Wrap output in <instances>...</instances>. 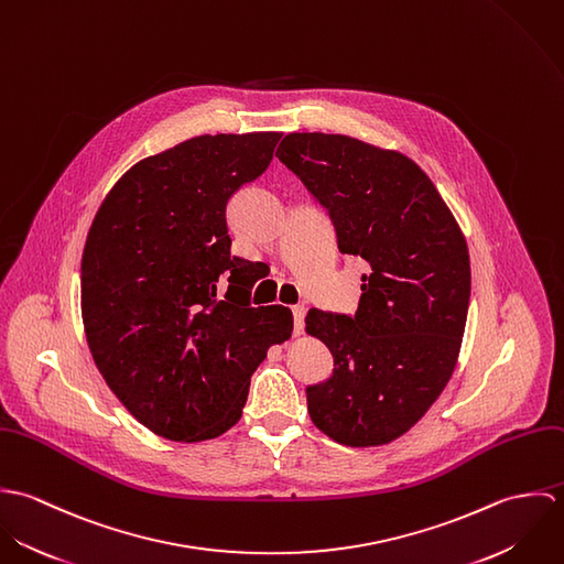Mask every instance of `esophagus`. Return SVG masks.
I'll list each match as a JSON object with an SVG mask.
<instances>
[{"label": "esophagus", "mask_w": 564, "mask_h": 564, "mask_svg": "<svg viewBox=\"0 0 564 564\" xmlns=\"http://www.w3.org/2000/svg\"><path fill=\"white\" fill-rule=\"evenodd\" d=\"M293 327H295V334H300L304 329V317H306V308L304 306H293Z\"/></svg>", "instance_id": "obj_1"}]
</instances>
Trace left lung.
I'll return each mask as SVG.
<instances>
[{"mask_svg":"<svg viewBox=\"0 0 564 564\" xmlns=\"http://www.w3.org/2000/svg\"><path fill=\"white\" fill-rule=\"evenodd\" d=\"M275 156L327 210L338 249L369 262L354 315H306L334 358L332 376L306 387L311 419L343 445L391 443L454 373L471 297L467 241L432 180L398 152L304 132Z\"/></svg>","mask_w":564,"mask_h":564,"instance_id":"8db88e82","label":"left lung"}]
</instances>
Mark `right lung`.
Here are the masks:
<instances>
[{"label":"right lung","mask_w":564,"mask_h":564,"mask_svg":"<svg viewBox=\"0 0 564 564\" xmlns=\"http://www.w3.org/2000/svg\"><path fill=\"white\" fill-rule=\"evenodd\" d=\"M282 134L184 141L108 193L82 253V322L110 391L169 441H208L242 414L267 349L293 332L284 306L251 308L228 202L264 173Z\"/></svg>","instance_id":"obj_1"}]
</instances>
